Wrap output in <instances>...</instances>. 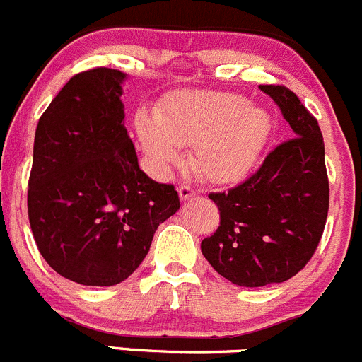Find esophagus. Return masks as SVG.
Instances as JSON below:
<instances>
[{"label":"esophagus","instance_id":"1","mask_svg":"<svg viewBox=\"0 0 362 362\" xmlns=\"http://www.w3.org/2000/svg\"><path fill=\"white\" fill-rule=\"evenodd\" d=\"M178 194H180V199H189L196 194V191L191 187V185L182 184L180 187H178Z\"/></svg>","mask_w":362,"mask_h":362}]
</instances>
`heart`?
Wrapping results in <instances>:
<instances>
[{
    "instance_id": "b5f03b06",
    "label": "heart",
    "mask_w": 362,
    "mask_h": 362,
    "mask_svg": "<svg viewBox=\"0 0 362 362\" xmlns=\"http://www.w3.org/2000/svg\"><path fill=\"white\" fill-rule=\"evenodd\" d=\"M138 131L156 164H177L178 146H192L194 173L224 185L251 173L272 134V118L238 93L182 92L170 97L156 118L139 117Z\"/></svg>"
}]
</instances>
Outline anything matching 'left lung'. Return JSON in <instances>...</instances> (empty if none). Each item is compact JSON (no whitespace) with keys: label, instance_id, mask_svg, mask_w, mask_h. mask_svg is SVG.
Here are the masks:
<instances>
[{"label":"left lung","instance_id":"left-lung-1","mask_svg":"<svg viewBox=\"0 0 362 362\" xmlns=\"http://www.w3.org/2000/svg\"><path fill=\"white\" fill-rule=\"evenodd\" d=\"M293 131L235 187L210 192L219 226L203 238L210 265L238 286L293 278L320 244L329 212V178L318 122L283 84H262Z\"/></svg>","mask_w":362,"mask_h":362}]
</instances>
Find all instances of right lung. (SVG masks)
<instances>
[{"label": "right lung", "mask_w": 362, "mask_h": 362, "mask_svg": "<svg viewBox=\"0 0 362 362\" xmlns=\"http://www.w3.org/2000/svg\"><path fill=\"white\" fill-rule=\"evenodd\" d=\"M120 70L69 79L40 117L28 180L37 247L59 276L113 286L145 259L157 226L180 209L173 184L138 166L124 125Z\"/></svg>", "instance_id": "add662e5"}]
</instances>
